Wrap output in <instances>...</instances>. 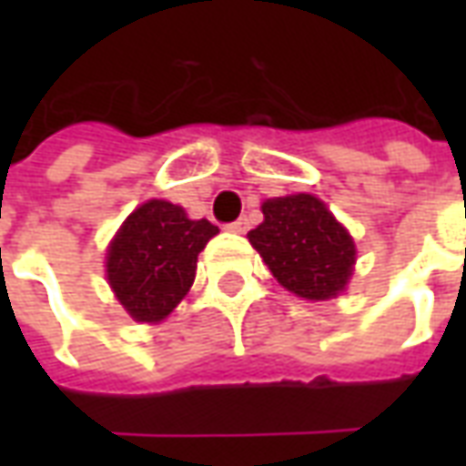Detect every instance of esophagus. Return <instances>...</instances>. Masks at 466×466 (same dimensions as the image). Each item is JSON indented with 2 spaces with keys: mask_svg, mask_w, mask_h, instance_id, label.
<instances>
[{
  "mask_svg": "<svg viewBox=\"0 0 466 466\" xmlns=\"http://www.w3.org/2000/svg\"><path fill=\"white\" fill-rule=\"evenodd\" d=\"M227 229H229V232L244 234V232H247V229H249V219H247V217H239V219H237V222L229 224Z\"/></svg>",
  "mask_w": 466,
  "mask_h": 466,
  "instance_id": "34e87169",
  "label": "esophagus"
}]
</instances>
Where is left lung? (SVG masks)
I'll list each match as a JSON object with an SVG mask.
<instances>
[{
  "label": "left lung",
  "instance_id": "8db88e82",
  "mask_svg": "<svg viewBox=\"0 0 466 466\" xmlns=\"http://www.w3.org/2000/svg\"><path fill=\"white\" fill-rule=\"evenodd\" d=\"M264 222L247 234L284 289L304 299H332L347 287L354 242L312 194L262 204Z\"/></svg>",
  "mask_w": 466,
  "mask_h": 466
}]
</instances>
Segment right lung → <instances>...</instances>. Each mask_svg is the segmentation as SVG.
<instances>
[{
  "mask_svg": "<svg viewBox=\"0 0 466 466\" xmlns=\"http://www.w3.org/2000/svg\"><path fill=\"white\" fill-rule=\"evenodd\" d=\"M219 232L162 199L134 209L106 252V277L137 322H159L189 292L197 257Z\"/></svg>",
  "mask_w": 466,
  "mask_h": 466,
  "instance_id": "1",
  "label": "right lung"
}]
</instances>
